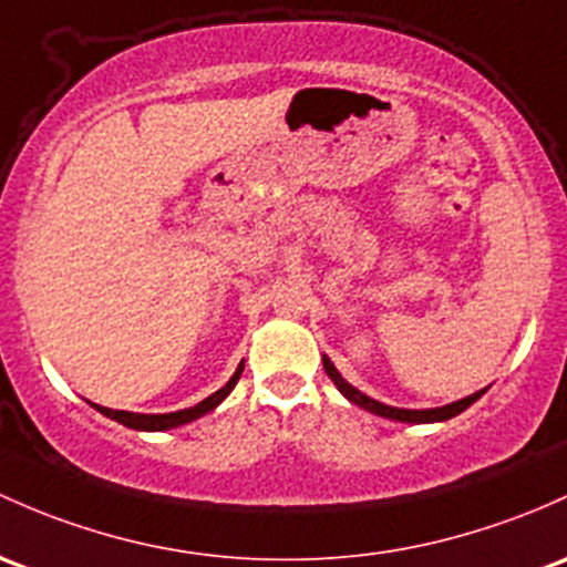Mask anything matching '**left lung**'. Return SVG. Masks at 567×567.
<instances>
[{"label":"left lung","mask_w":567,"mask_h":567,"mask_svg":"<svg viewBox=\"0 0 567 567\" xmlns=\"http://www.w3.org/2000/svg\"><path fill=\"white\" fill-rule=\"evenodd\" d=\"M323 369H326V374H329V378L333 380V385H337L339 393H342V396L348 399V402L359 404L361 410H369V413H374V415H383V419L399 421V424H437V421H449V419H454V415L464 413V410H467L470 404L478 402V399L486 393V389L484 391H475V393H470V396L458 399V402L443 404V408L404 410V408H391V404L378 402V399L367 396V393L355 389V385H350L348 380H344L342 374H339V369L333 367L329 355H323Z\"/></svg>","instance_id":"8db88e82"}]
</instances>
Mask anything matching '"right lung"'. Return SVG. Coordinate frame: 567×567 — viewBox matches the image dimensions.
<instances>
[{
	"instance_id": "1",
	"label": "right lung",
	"mask_w": 567,
	"mask_h": 567,
	"mask_svg": "<svg viewBox=\"0 0 567 567\" xmlns=\"http://www.w3.org/2000/svg\"><path fill=\"white\" fill-rule=\"evenodd\" d=\"M244 372V361L238 363V369L234 372V378L228 380V383L223 385L219 391H214L212 396H206L204 402H198L195 408H184V410H176V413H130V410H111V408H100V404L89 402L94 410H100V413L105 415V419H113L118 421L122 426L127 429H138V432H165V429H176V426H184L189 424V421L200 419V415L212 413L214 408H219V404L228 399V393L236 389L238 378H241Z\"/></svg>"
}]
</instances>
